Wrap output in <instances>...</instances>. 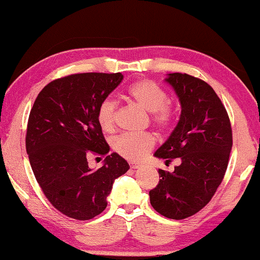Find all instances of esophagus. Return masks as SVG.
<instances>
[{"label": "esophagus", "mask_w": 260, "mask_h": 260, "mask_svg": "<svg viewBox=\"0 0 260 260\" xmlns=\"http://www.w3.org/2000/svg\"><path fill=\"white\" fill-rule=\"evenodd\" d=\"M130 167H131V169H138V168H141L142 165H141V163L131 162V163H130Z\"/></svg>", "instance_id": "esophagus-1"}]
</instances>
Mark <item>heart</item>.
<instances>
[{"instance_id": "heart-1", "label": "heart", "mask_w": 260, "mask_h": 260, "mask_svg": "<svg viewBox=\"0 0 260 260\" xmlns=\"http://www.w3.org/2000/svg\"><path fill=\"white\" fill-rule=\"evenodd\" d=\"M127 97L137 106L150 112L155 125L165 127L172 122L174 111L167 104V93L151 80H141L127 88ZM97 118L104 131L115 130L116 104L112 99L106 98L101 103ZM155 137L150 134H124L113 142L117 154L130 161H140L154 148Z\"/></svg>"}]
</instances>
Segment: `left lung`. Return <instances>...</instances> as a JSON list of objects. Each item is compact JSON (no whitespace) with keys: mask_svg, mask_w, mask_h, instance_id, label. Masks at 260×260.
<instances>
[{"mask_svg":"<svg viewBox=\"0 0 260 260\" xmlns=\"http://www.w3.org/2000/svg\"><path fill=\"white\" fill-rule=\"evenodd\" d=\"M165 81L179 98V122L154 156L179 158L173 173L158 169L161 176L149 191L155 211L181 220L208 204L221 183L232 149V129L225 106L204 80L189 74L169 73Z\"/></svg>","mask_w":260,"mask_h":260,"instance_id":"left-lung-1","label":"left lung"}]
</instances>
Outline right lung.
I'll use <instances>...</instances> for the list:
<instances>
[{
  "instance_id": "1",
  "label": "right lung",
  "mask_w": 260,
  "mask_h": 260,
  "mask_svg": "<svg viewBox=\"0 0 260 260\" xmlns=\"http://www.w3.org/2000/svg\"><path fill=\"white\" fill-rule=\"evenodd\" d=\"M122 73H80L49 83L35 99L27 125L26 149L34 176L54 207L70 218L88 220L108 206L113 182L129 163L103 136L97 111L122 83ZM105 155L97 171L86 156Z\"/></svg>"
}]
</instances>
